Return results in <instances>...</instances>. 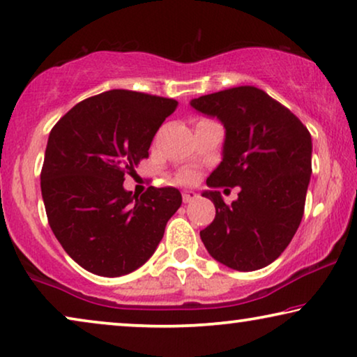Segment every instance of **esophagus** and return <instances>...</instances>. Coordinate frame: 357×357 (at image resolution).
I'll list each match as a JSON object with an SVG mask.
<instances>
[{"instance_id": "34e87169", "label": "esophagus", "mask_w": 357, "mask_h": 357, "mask_svg": "<svg viewBox=\"0 0 357 357\" xmlns=\"http://www.w3.org/2000/svg\"><path fill=\"white\" fill-rule=\"evenodd\" d=\"M182 198H183V203H190V202H193V199H197L198 195L195 192H183Z\"/></svg>"}]
</instances>
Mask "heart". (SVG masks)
I'll return each mask as SVG.
<instances>
[{
  "instance_id": "b5f03b06",
  "label": "heart",
  "mask_w": 357,
  "mask_h": 357,
  "mask_svg": "<svg viewBox=\"0 0 357 357\" xmlns=\"http://www.w3.org/2000/svg\"><path fill=\"white\" fill-rule=\"evenodd\" d=\"M192 178H193V174L187 172V170H185V172L177 174V177H175V180H177L178 183H188Z\"/></svg>"
}]
</instances>
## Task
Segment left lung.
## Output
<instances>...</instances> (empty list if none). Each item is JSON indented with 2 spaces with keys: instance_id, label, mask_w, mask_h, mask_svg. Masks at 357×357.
<instances>
[{
  "instance_id": "left-lung-1",
  "label": "left lung",
  "mask_w": 357,
  "mask_h": 357,
  "mask_svg": "<svg viewBox=\"0 0 357 357\" xmlns=\"http://www.w3.org/2000/svg\"><path fill=\"white\" fill-rule=\"evenodd\" d=\"M190 104L226 128L222 160L206 180L211 190L203 193L214 203L216 216L199 237L222 265L260 270L284 252L304 216L312 174L309 130L253 86L231 87ZM219 186H241L239 198L226 205Z\"/></svg>"
}]
</instances>
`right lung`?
Masks as SVG:
<instances>
[{"instance_id":"right-lung-1","label":"right lung","mask_w":357,"mask_h":357,"mask_svg":"<svg viewBox=\"0 0 357 357\" xmlns=\"http://www.w3.org/2000/svg\"><path fill=\"white\" fill-rule=\"evenodd\" d=\"M177 105L114 89L81 100L52 128L40 174L43 204L58 242L84 270L128 275L158 248L182 195L149 187L136 197L123 182L149 158L151 141Z\"/></svg>"}]
</instances>
